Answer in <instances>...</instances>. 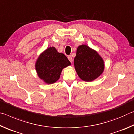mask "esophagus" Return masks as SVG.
<instances>
[{
	"label": "esophagus",
	"mask_w": 134,
	"mask_h": 134,
	"mask_svg": "<svg viewBox=\"0 0 134 134\" xmlns=\"http://www.w3.org/2000/svg\"><path fill=\"white\" fill-rule=\"evenodd\" d=\"M68 59H69V60L70 61V62H71V63L72 62V58L71 55H69V56H68Z\"/></svg>",
	"instance_id": "1"
}]
</instances>
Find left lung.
<instances>
[{
    "label": "left lung",
    "mask_w": 134,
    "mask_h": 134,
    "mask_svg": "<svg viewBox=\"0 0 134 134\" xmlns=\"http://www.w3.org/2000/svg\"><path fill=\"white\" fill-rule=\"evenodd\" d=\"M74 64L79 77L85 81H92L98 78L105 69L102 57L96 50L84 44L77 49Z\"/></svg>",
    "instance_id": "obj_1"
}]
</instances>
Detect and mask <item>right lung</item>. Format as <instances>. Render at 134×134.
<instances>
[{
  "label": "right lung",
  "instance_id": "obj_1",
  "mask_svg": "<svg viewBox=\"0 0 134 134\" xmlns=\"http://www.w3.org/2000/svg\"><path fill=\"white\" fill-rule=\"evenodd\" d=\"M71 65L64 54L58 53L54 47L47 48L40 54L35 63L37 75L45 83L51 85L59 79L64 68Z\"/></svg>",
  "mask_w": 134,
  "mask_h": 134
}]
</instances>
